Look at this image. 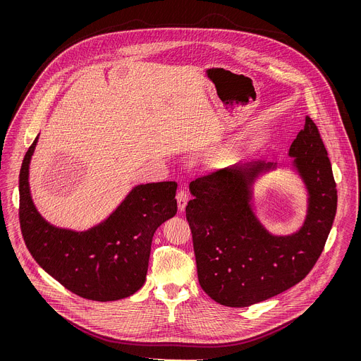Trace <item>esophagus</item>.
Here are the masks:
<instances>
[{
    "instance_id": "obj_1",
    "label": "esophagus",
    "mask_w": 361,
    "mask_h": 361,
    "mask_svg": "<svg viewBox=\"0 0 361 361\" xmlns=\"http://www.w3.org/2000/svg\"><path fill=\"white\" fill-rule=\"evenodd\" d=\"M176 199H177V204H178V209L180 211H184L185 206L188 203V193L184 188L178 189L177 195H176Z\"/></svg>"
}]
</instances>
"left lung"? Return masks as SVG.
Returning <instances> with one entry per match:
<instances>
[{"mask_svg":"<svg viewBox=\"0 0 361 361\" xmlns=\"http://www.w3.org/2000/svg\"><path fill=\"white\" fill-rule=\"evenodd\" d=\"M288 154L310 195L305 224L292 235H271L249 204L250 184L274 164L234 165L189 184L193 199L185 212L199 283L224 306L246 307L287 291L309 275L325 247L337 190L326 147L309 116Z\"/></svg>","mask_w":361,"mask_h":361,"instance_id":"obj_1","label":"left lung"}]
</instances>
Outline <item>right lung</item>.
Here are the masks:
<instances>
[{"label": "right lung", "instance_id": "right-lung-1", "mask_svg": "<svg viewBox=\"0 0 361 361\" xmlns=\"http://www.w3.org/2000/svg\"><path fill=\"white\" fill-rule=\"evenodd\" d=\"M34 143L24 155L18 219L35 261L69 291L97 302L127 298L145 284L158 226L177 212V183L137 185L103 224L82 233L47 224L36 211L28 184Z\"/></svg>", "mask_w": 361, "mask_h": 361}]
</instances>
